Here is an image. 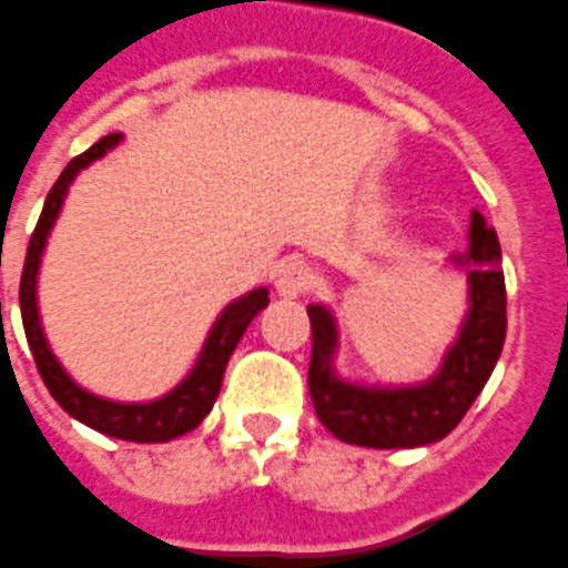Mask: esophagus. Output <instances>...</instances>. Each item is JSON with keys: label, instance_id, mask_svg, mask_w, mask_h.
I'll return each instance as SVG.
<instances>
[{"label": "esophagus", "instance_id": "obj_1", "mask_svg": "<svg viewBox=\"0 0 568 568\" xmlns=\"http://www.w3.org/2000/svg\"><path fill=\"white\" fill-rule=\"evenodd\" d=\"M312 287V268L305 263H287L278 268V278H275V290L284 300H300L302 293H308Z\"/></svg>", "mask_w": 568, "mask_h": 568}]
</instances>
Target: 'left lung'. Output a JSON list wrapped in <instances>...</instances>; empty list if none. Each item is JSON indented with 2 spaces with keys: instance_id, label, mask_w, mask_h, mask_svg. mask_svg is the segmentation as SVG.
<instances>
[{
  "instance_id": "obj_1",
  "label": "left lung",
  "mask_w": 568,
  "mask_h": 568,
  "mask_svg": "<svg viewBox=\"0 0 568 568\" xmlns=\"http://www.w3.org/2000/svg\"><path fill=\"white\" fill-rule=\"evenodd\" d=\"M503 251L494 226L471 211L469 247L450 256V268L466 275L469 308L459 324L457 342L433 378L420 384H359L335 372L338 324L326 305H308L312 317V366L308 390L321 424L347 445L359 448H420L448 436L503 354L505 278Z\"/></svg>"
}]
</instances>
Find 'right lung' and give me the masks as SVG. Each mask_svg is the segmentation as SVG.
I'll use <instances>...</instances> for the list:
<instances>
[{"mask_svg":"<svg viewBox=\"0 0 568 568\" xmlns=\"http://www.w3.org/2000/svg\"><path fill=\"white\" fill-rule=\"evenodd\" d=\"M120 139H123L120 132L105 135L90 151L74 156L72 163L63 169V175L57 178V184L51 187L48 199H44V209H41V217L36 223V233L29 239L23 278H20V314H23L29 351L36 357L41 381L51 390L53 399L63 405V412H69L74 420H81V424L97 429V433H105L111 438H123V442H144L148 445V442H172V438L184 436V433L196 429L205 420L211 405L217 399V393H221L223 372H226V363L233 357L235 345L242 342L247 324L268 305V290H251V293H244L242 300L230 302L217 314V321L209 329V338H205V345L199 351V357L193 363V369L187 372V378L181 381L178 387H172L165 396H160V399H151V403H114V399L97 396V393L84 390L81 384H74L72 375L60 366V359L53 357L51 345L44 338V329H41L39 296H36L41 254H44L48 235H51L53 223L60 217L65 193L72 187L78 172L87 169L90 163L102 160L109 151H114Z\"/></svg>","mask_w":568,"mask_h":568,"instance_id":"obj_1","label":"right lung"}]
</instances>
